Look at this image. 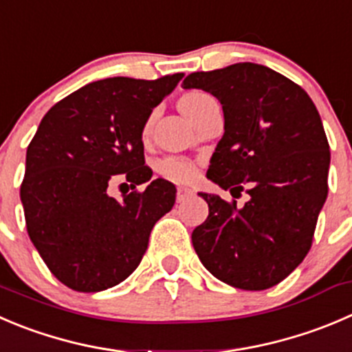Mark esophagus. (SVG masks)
Here are the masks:
<instances>
[{"instance_id": "esophagus-1", "label": "esophagus", "mask_w": 352, "mask_h": 352, "mask_svg": "<svg viewBox=\"0 0 352 352\" xmlns=\"http://www.w3.org/2000/svg\"><path fill=\"white\" fill-rule=\"evenodd\" d=\"M190 196H192V190L187 189V187H179V189H177V201H179V203H184V201Z\"/></svg>"}]
</instances>
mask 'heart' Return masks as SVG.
<instances>
[{"label": "heart", "instance_id": "b5f03b06", "mask_svg": "<svg viewBox=\"0 0 352 352\" xmlns=\"http://www.w3.org/2000/svg\"><path fill=\"white\" fill-rule=\"evenodd\" d=\"M213 100L210 94L201 93V91H190V93L184 94L179 101V107L187 117H192L201 107H203L206 101ZM149 122L146 124L144 132H148ZM160 170L165 177H168L170 180H175V182H192L197 175L196 163L190 162V160L186 158H166L163 160L162 165H160Z\"/></svg>", "mask_w": 352, "mask_h": 352}]
</instances>
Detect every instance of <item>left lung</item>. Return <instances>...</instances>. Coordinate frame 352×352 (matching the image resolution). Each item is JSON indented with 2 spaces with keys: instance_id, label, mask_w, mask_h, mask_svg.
Returning <instances> with one entry per match:
<instances>
[{
  "instance_id": "left-lung-1",
  "label": "left lung",
  "mask_w": 352,
  "mask_h": 352,
  "mask_svg": "<svg viewBox=\"0 0 352 352\" xmlns=\"http://www.w3.org/2000/svg\"><path fill=\"white\" fill-rule=\"evenodd\" d=\"M184 89H203L221 104L223 138L206 177L249 201L217 194L192 245L211 275L244 291L277 285L308 254L329 194L330 151L322 118L302 87L258 63L194 72Z\"/></svg>"
}]
</instances>
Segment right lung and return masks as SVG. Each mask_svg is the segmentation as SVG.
I'll return each instance as SVG.
<instances>
[{
  "label": "right lung",
  "instance_id": "right-lung-1",
  "mask_svg": "<svg viewBox=\"0 0 352 352\" xmlns=\"http://www.w3.org/2000/svg\"><path fill=\"white\" fill-rule=\"evenodd\" d=\"M184 74L156 80L91 82L54 104L27 148L20 199L29 237L51 274L78 292H100L139 267L156 221L172 210L175 186L151 180L142 131ZM131 186L118 201L111 179Z\"/></svg>",
  "mask_w": 352,
  "mask_h": 352
}]
</instances>
